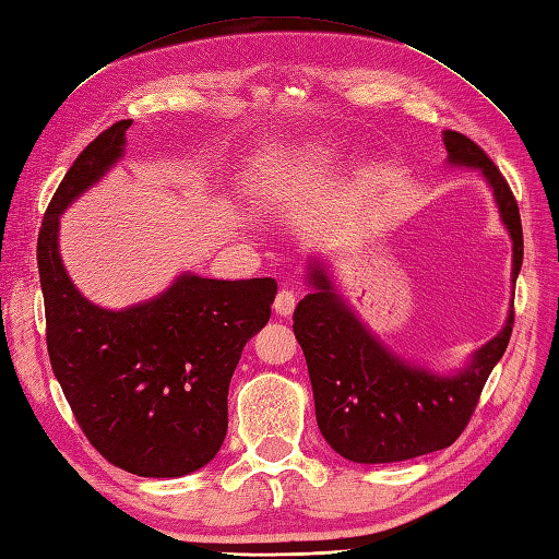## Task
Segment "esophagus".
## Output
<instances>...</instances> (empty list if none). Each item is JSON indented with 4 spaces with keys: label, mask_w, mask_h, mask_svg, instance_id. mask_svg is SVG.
I'll return each mask as SVG.
<instances>
[{
    "label": "esophagus",
    "mask_w": 559,
    "mask_h": 559,
    "mask_svg": "<svg viewBox=\"0 0 559 559\" xmlns=\"http://www.w3.org/2000/svg\"><path fill=\"white\" fill-rule=\"evenodd\" d=\"M272 308H275L277 316L282 318H289L294 308H296V294L292 289H280L277 296H275V304H272Z\"/></svg>",
    "instance_id": "obj_1"
}]
</instances>
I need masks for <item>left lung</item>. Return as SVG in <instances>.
Here are the masks:
<instances>
[{"label":"left lung","mask_w":559,"mask_h":559,"mask_svg":"<svg viewBox=\"0 0 559 559\" xmlns=\"http://www.w3.org/2000/svg\"><path fill=\"white\" fill-rule=\"evenodd\" d=\"M443 144L448 160L481 170L491 185L512 237V282H516L524 239L520 206L508 180L465 134L445 130ZM308 280L312 292L294 310V334L304 348L324 441L342 457L362 465L401 462L453 445L510 344L514 306L502 332L474 353L465 370L439 377L403 362L379 344L334 292L320 263L310 265Z\"/></svg>","instance_id":"left-lung-1"}]
</instances>
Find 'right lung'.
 Returning <instances> with one entry per match:
<instances>
[{
  "instance_id": "1",
  "label": "right lung",
  "mask_w": 559,
  "mask_h": 559,
  "mask_svg": "<svg viewBox=\"0 0 559 559\" xmlns=\"http://www.w3.org/2000/svg\"><path fill=\"white\" fill-rule=\"evenodd\" d=\"M130 126L118 120L90 142L47 206L37 237L47 350L87 441L120 469L173 479L221 451L229 379L270 320L277 282L182 275L126 310L80 296L59 255V215L122 156Z\"/></svg>"
}]
</instances>
